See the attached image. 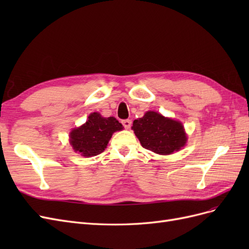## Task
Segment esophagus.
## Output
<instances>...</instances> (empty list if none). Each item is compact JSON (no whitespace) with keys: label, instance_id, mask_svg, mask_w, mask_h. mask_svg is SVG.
<instances>
[{"label":"esophagus","instance_id":"1","mask_svg":"<svg viewBox=\"0 0 249 249\" xmlns=\"http://www.w3.org/2000/svg\"><path fill=\"white\" fill-rule=\"evenodd\" d=\"M122 123H123V125L124 126V129H126V130H129L132 125V120H130V119H124Z\"/></svg>","mask_w":249,"mask_h":249}]
</instances>
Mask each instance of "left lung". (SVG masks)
<instances>
[{
  "mask_svg": "<svg viewBox=\"0 0 249 249\" xmlns=\"http://www.w3.org/2000/svg\"><path fill=\"white\" fill-rule=\"evenodd\" d=\"M132 130L142 147L159 155L178 152L187 142L182 123L155 111H147L143 117L135 119Z\"/></svg>",
  "mask_w": 249,
  "mask_h": 249,
  "instance_id": "obj_1",
  "label": "left lung"
}]
</instances>
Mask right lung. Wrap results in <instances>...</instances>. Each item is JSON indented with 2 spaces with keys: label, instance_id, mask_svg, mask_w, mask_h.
<instances>
[{
  "label": "right lung",
  "instance_id": "obj_1",
  "mask_svg": "<svg viewBox=\"0 0 249 249\" xmlns=\"http://www.w3.org/2000/svg\"><path fill=\"white\" fill-rule=\"evenodd\" d=\"M124 129L115 117H103L100 113L93 112L87 122L70 134V143L74 152L83 157H93L103 153L107 147L112 135Z\"/></svg>",
  "mask_w": 249,
  "mask_h": 249
}]
</instances>
